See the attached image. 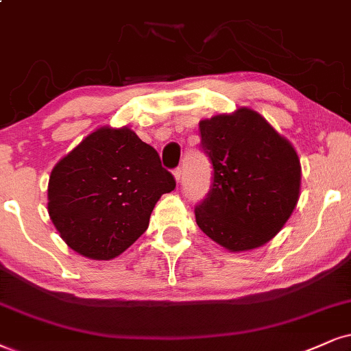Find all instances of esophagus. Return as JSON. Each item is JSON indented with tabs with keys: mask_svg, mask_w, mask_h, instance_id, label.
I'll return each instance as SVG.
<instances>
[{
	"mask_svg": "<svg viewBox=\"0 0 351 351\" xmlns=\"http://www.w3.org/2000/svg\"><path fill=\"white\" fill-rule=\"evenodd\" d=\"M172 174H174V179L177 180V182H180V179H182V169L177 167L172 171Z\"/></svg>",
	"mask_w": 351,
	"mask_h": 351,
	"instance_id": "obj_1",
	"label": "esophagus"
}]
</instances>
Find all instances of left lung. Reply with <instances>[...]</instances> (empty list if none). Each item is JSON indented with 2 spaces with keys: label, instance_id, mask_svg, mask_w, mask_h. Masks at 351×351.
<instances>
[{
  "label": "left lung",
  "instance_id": "obj_1",
  "mask_svg": "<svg viewBox=\"0 0 351 351\" xmlns=\"http://www.w3.org/2000/svg\"><path fill=\"white\" fill-rule=\"evenodd\" d=\"M200 135L203 153L213 164V184L195 206L198 228L231 252L267 244L300 198L295 148L247 107L202 120Z\"/></svg>",
  "mask_w": 351,
  "mask_h": 351
}]
</instances>
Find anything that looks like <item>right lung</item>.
Here are the masks:
<instances>
[{
  "instance_id": "add662e5",
  "label": "right lung",
  "mask_w": 351,
  "mask_h": 351,
  "mask_svg": "<svg viewBox=\"0 0 351 351\" xmlns=\"http://www.w3.org/2000/svg\"><path fill=\"white\" fill-rule=\"evenodd\" d=\"M174 189L153 146L128 127H101L51 171L49 215L75 252L110 261L148 229L156 202Z\"/></svg>"
}]
</instances>
